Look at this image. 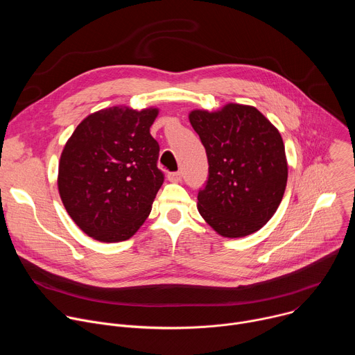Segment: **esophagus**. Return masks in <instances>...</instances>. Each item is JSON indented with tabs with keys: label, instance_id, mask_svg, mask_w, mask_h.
I'll return each instance as SVG.
<instances>
[{
	"label": "esophagus",
	"instance_id": "esophagus-1",
	"mask_svg": "<svg viewBox=\"0 0 355 355\" xmlns=\"http://www.w3.org/2000/svg\"><path fill=\"white\" fill-rule=\"evenodd\" d=\"M167 178H168L170 182H180L181 178H182V175H181L180 171H175V173H168Z\"/></svg>",
	"mask_w": 355,
	"mask_h": 355
}]
</instances>
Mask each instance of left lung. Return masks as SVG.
<instances>
[{"label": "left lung", "instance_id": "1", "mask_svg": "<svg viewBox=\"0 0 355 355\" xmlns=\"http://www.w3.org/2000/svg\"><path fill=\"white\" fill-rule=\"evenodd\" d=\"M189 122L204 144L209 175L198 192V211L223 237L260 230L277 212L288 180L278 129L254 107L227 104L195 110Z\"/></svg>", "mask_w": 355, "mask_h": 355}]
</instances>
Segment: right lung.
<instances>
[{"mask_svg": "<svg viewBox=\"0 0 355 355\" xmlns=\"http://www.w3.org/2000/svg\"><path fill=\"white\" fill-rule=\"evenodd\" d=\"M157 108L112 107L88 115L67 140L59 163V193L89 237L115 243L144 223L164 181L150 126Z\"/></svg>", "mask_w": 355, "mask_h": 355, "instance_id": "right-lung-1", "label": "right lung"}]
</instances>
